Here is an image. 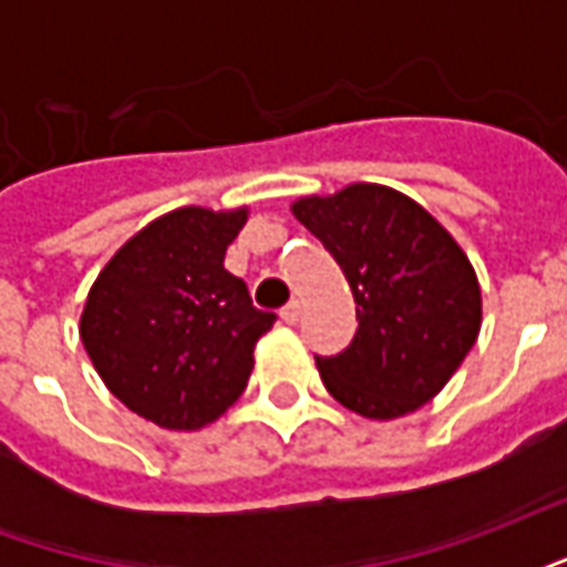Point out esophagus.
<instances>
[{"instance_id": "esophagus-1", "label": "esophagus", "mask_w": 567, "mask_h": 567, "mask_svg": "<svg viewBox=\"0 0 567 567\" xmlns=\"http://www.w3.org/2000/svg\"><path fill=\"white\" fill-rule=\"evenodd\" d=\"M282 321L285 324H297V321H300V303H288V307L282 309Z\"/></svg>"}]
</instances>
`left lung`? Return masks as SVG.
I'll return each mask as SVG.
<instances>
[{"mask_svg": "<svg viewBox=\"0 0 567 567\" xmlns=\"http://www.w3.org/2000/svg\"><path fill=\"white\" fill-rule=\"evenodd\" d=\"M319 236L355 297L358 331L346 352L316 358L324 389L364 419L406 416L452 380L483 321L471 260L416 199L355 182L291 203Z\"/></svg>", "mask_w": 567, "mask_h": 567, "instance_id": "left-lung-1", "label": "left lung"}]
</instances>
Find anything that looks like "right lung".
Wrapping results in <instances>:
<instances>
[{
	"mask_svg": "<svg viewBox=\"0 0 567 567\" xmlns=\"http://www.w3.org/2000/svg\"><path fill=\"white\" fill-rule=\"evenodd\" d=\"M246 221V206L166 212L96 276L81 343L105 389L136 416L199 431L246 392L255 346L276 321L224 270V251Z\"/></svg>",
	"mask_w": 567,
	"mask_h": 567,
	"instance_id": "obj_1",
	"label": "right lung"
}]
</instances>
